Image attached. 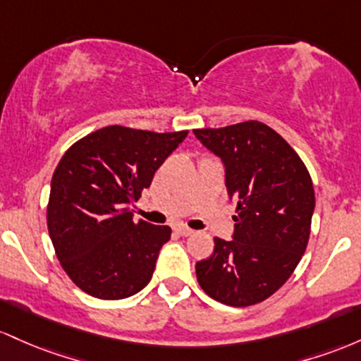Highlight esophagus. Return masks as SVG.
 Segmentation results:
<instances>
[{"label": "esophagus", "mask_w": 361, "mask_h": 361, "mask_svg": "<svg viewBox=\"0 0 361 361\" xmlns=\"http://www.w3.org/2000/svg\"><path fill=\"white\" fill-rule=\"evenodd\" d=\"M176 232L179 233V235H182V237H189V235H192V233H194L191 228H188V226H184V225L176 226Z\"/></svg>", "instance_id": "1"}]
</instances>
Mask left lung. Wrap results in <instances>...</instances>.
I'll use <instances>...</instances> for the list:
<instances>
[{
    "mask_svg": "<svg viewBox=\"0 0 361 361\" xmlns=\"http://www.w3.org/2000/svg\"><path fill=\"white\" fill-rule=\"evenodd\" d=\"M225 164L226 192L237 201L232 240L214 237L196 262L197 283L213 300L249 307L286 283L305 252L315 194L298 153L259 121L194 129Z\"/></svg>",
    "mask_w": 361,
    "mask_h": 361,
    "instance_id": "obj_1",
    "label": "left lung"
}]
</instances>
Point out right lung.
<instances>
[{"label":"right lung","instance_id":"1","mask_svg":"<svg viewBox=\"0 0 361 361\" xmlns=\"http://www.w3.org/2000/svg\"><path fill=\"white\" fill-rule=\"evenodd\" d=\"M188 129L105 126L73 143L52 173L47 230L61 268L85 293L121 300L152 279L170 226L133 220L131 202Z\"/></svg>","mask_w":361,"mask_h":361}]
</instances>
